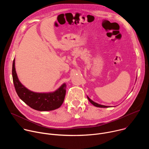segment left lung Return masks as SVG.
<instances>
[{"mask_svg": "<svg viewBox=\"0 0 149 149\" xmlns=\"http://www.w3.org/2000/svg\"><path fill=\"white\" fill-rule=\"evenodd\" d=\"M89 101L93 104L94 105V106H95V107H101V108H107V107H109V106H105V105H101V104H98L95 102H94L93 101H92L88 97H87Z\"/></svg>", "mask_w": 149, "mask_h": 149, "instance_id": "1", "label": "left lung"}]
</instances>
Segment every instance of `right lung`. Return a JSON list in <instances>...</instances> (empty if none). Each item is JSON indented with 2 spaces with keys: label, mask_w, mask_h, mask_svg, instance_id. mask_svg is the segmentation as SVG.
Returning <instances> with one entry per match:
<instances>
[{
  "label": "right lung",
  "mask_w": 149,
  "mask_h": 149,
  "mask_svg": "<svg viewBox=\"0 0 149 149\" xmlns=\"http://www.w3.org/2000/svg\"><path fill=\"white\" fill-rule=\"evenodd\" d=\"M12 78L15 90L19 97L32 109L41 111H51L58 109L62 104L66 94V84H63L54 93H37L29 91L19 81L15 67L12 65Z\"/></svg>",
  "instance_id": "1"
}]
</instances>
